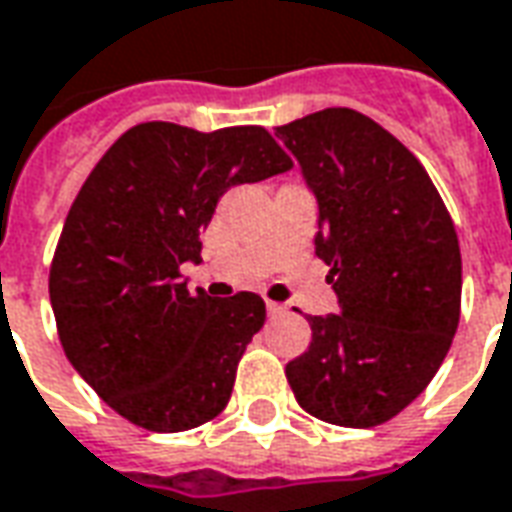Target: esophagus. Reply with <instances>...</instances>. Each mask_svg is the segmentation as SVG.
I'll return each instance as SVG.
<instances>
[{
  "label": "esophagus",
  "instance_id": "34e87169",
  "mask_svg": "<svg viewBox=\"0 0 512 512\" xmlns=\"http://www.w3.org/2000/svg\"><path fill=\"white\" fill-rule=\"evenodd\" d=\"M267 315H270V317H281V315H287V306H284V303L267 301Z\"/></svg>",
  "mask_w": 512,
  "mask_h": 512
}]
</instances>
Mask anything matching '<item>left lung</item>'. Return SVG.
Masks as SVG:
<instances>
[{"instance_id": "8db88e82", "label": "left lung", "mask_w": 512, "mask_h": 512, "mask_svg": "<svg viewBox=\"0 0 512 512\" xmlns=\"http://www.w3.org/2000/svg\"><path fill=\"white\" fill-rule=\"evenodd\" d=\"M276 136L317 195L315 253L343 309L306 317L312 343L287 362V382L326 424L379 426L449 354L463 295L454 222L424 164L354 108L303 116Z\"/></svg>"}]
</instances>
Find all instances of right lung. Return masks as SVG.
I'll use <instances>...</instances> for the list:
<instances>
[{
  "instance_id": "obj_1",
  "label": "right lung",
  "mask_w": 512,
  "mask_h": 512,
  "mask_svg": "<svg viewBox=\"0 0 512 512\" xmlns=\"http://www.w3.org/2000/svg\"><path fill=\"white\" fill-rule=\"evenodd\" d=\"M290 167L259 125L200 133L142 122L80 186L49 267V301L66 359L130 424L186 432L225 410L264 301L192 295L181 264L200 262V234L231 186Z\"/></svg>"
}]
</instances>
